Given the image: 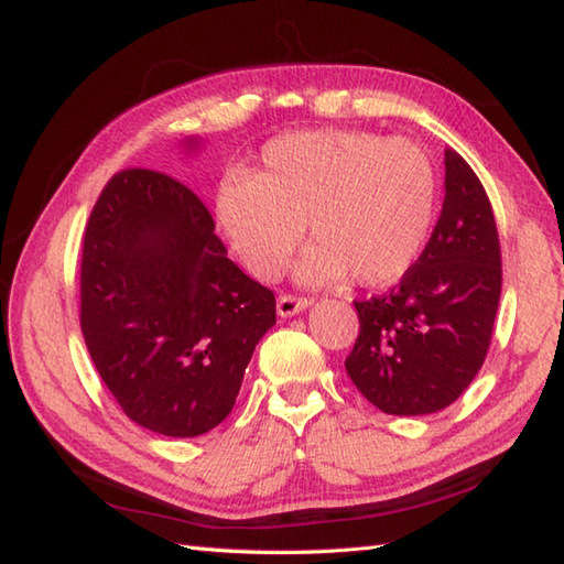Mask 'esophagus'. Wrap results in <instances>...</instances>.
I'll use <instances>...</instances> for the list:
<instances>
[{
	"instance_id": "34e87169",
	"label": "esophagus",
	"mask_w": 564,
	"mask_h": 564,
	"mask_svg": "<svg viewBox=\"0 0 564 564\" xmlns=\"http://www.w3.org/2000/svg\"><path fill=\"white\" fill-rule=\"evenodd\" d=\"M313 303L307 297L301 295H279V303H275V310H279L281 317H291L295 313H303V310Z\"/></svg>"
}]
</instances>
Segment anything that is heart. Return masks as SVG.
<instances>
[{"mask_svg": "<svg viewBox=\"0 0 564 564\" xmlns=\"http://www.w3.org/2000/svg\"><path fill=\"white\" fill-rule=\"evenodd\" d=\"M434 160L414 140L370 130H303L261 150L249 176L223 178L215 215L247 271L275 281L305 223L313 247L297 279L307 285H388L422 257L436 218Z\"/></svg>", "mask_w": 564, "mask_h": 564, "instance_id": "1", "label": "heart"}]
</instances>
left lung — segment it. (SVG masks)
<instances>
[{
	"label": "left lung",
	"instance_id": "8db88e82",
	"mask_svg": "<svg viewBox=\"0 0 564 564\" xmlns=\"http://www.w3.org/2000/svg\"><path fill=\"white\" fill-rule=\"evenodd\" d=\"M501 249L480 178L446 150V198L429 245L386 295L356 301L358 337L346 373L380 412L416 416L453 404L492 341Z\"/></svg>",
	"mask_w": 564,
	"mask_h": 564
}]
</instances>
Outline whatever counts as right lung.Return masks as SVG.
Here are the masks:
<instances>
[{
	"label": "right lung",
	"mask_w": 564,
	"mask_h": 564,
	"mask_svg": "<svg viewBox=\"0 0 564 564\" xmlns=\"http://www.w3.org/2000/svg\"><path fill=\"white\" fill-rule=\"evenodd\" d=\"M79 325L121 410L191 438L232 412L275 297L227 259L194 191L135 166L109 178L87 220Z\"/></svg>",
	"instance_id": "add662e5"
}]
</instances>
